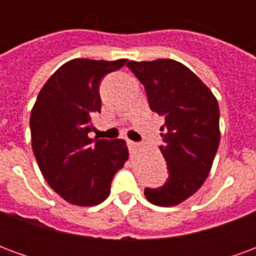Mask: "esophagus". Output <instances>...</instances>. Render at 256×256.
I'll use <instances>...</instances> for the list:
<instances>
[{"mask_svg":"<svg viewBox=\"0 0 256 256\" xmlns=\"http://www.w3.org/2000/svg\"><path fill=\"white\" fill-rule=\"evenodd\" d=\"M128 150H136V148L138 146V144H137V142H134V141L128 140Z\"/></svg>","mask_w":256,"mask_h":256,"instance_id":"esophagus-1","label":"esophagus"}]
</instances>
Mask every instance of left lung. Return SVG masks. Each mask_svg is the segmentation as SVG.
I'll return each instance as SVG.
<instances>
[{
    "instance_id": "left-lung-1",
    "label": "left lung",
    "mask_w": 256,
    "mask_h": 256,
    "mask_svg": "<svg viewBox=\"0 0 256 256\" xmlns=\"http://www.w3.org/2000/svg\"><path fill=\"white\" fill-rule=\"evenodd\" d=\"M128 67L144 84L150 110L164 118L160 150L168 178L160 188H145V198L162 207L177 206L198 192L208 177L220 138L218 101L176 60H132Z\"/></svg>"
}]
</instances>
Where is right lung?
<instances>
[{"instance_id": "add662e5", "label": "right lung", "mask_w": 256, "mask_h": 256, "mask_svg": "<svg viewBox=\"0 0 256 256\" xmlns=\"http://www.w3.org/2000/svg\"><path fill=\"white\" fill-rule=\"evenodd\" d=\"M126 58H74L53 74L30 116L31 144L50 188L68 203L88 207L104 202L118 170L128 160L123 140L90 138L92 118L101 111L100 84Z\"/></svg>"}]
</instances>
